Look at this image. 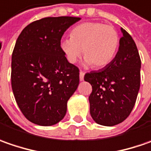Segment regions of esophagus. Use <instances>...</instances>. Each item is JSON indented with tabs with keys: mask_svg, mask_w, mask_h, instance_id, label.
Listing matches in <instances>:
<instances>
[{
	"mask_svg": "<svg viewBox=\"0 0 151 151\" xmlns=\"http://www.w3.org/2000/svg\"><path fill=\"white\" fill-rule=\"evenodd\" d=\"M79 78H80L81 81L83 80V78H84V73L83 72V71H80L79 72Z\"/></svg>",
	"mask_w": 151,
	"mask_h": 151,
	"instance_id": "obj_1",
	"label": "esophagus"
}]
</instances>
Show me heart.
<instances>
[{"label":"heart","mask_w":151,"mask_h":151,"mask_svg":"<svg viewBox=\"0 0 151 151\" xmlns=\"http://www.w3.org/2000/svg\"><path fill=\"white\" fill-rule=\"evenodd\" d=\"M119 45V34L113 27L88 22L76 26L71 38L62 40L60 47L70 63H76L83 52L86 65L101 68L114 58Z\"/></svg>","instance_id":"obj_1"}]
</instances>
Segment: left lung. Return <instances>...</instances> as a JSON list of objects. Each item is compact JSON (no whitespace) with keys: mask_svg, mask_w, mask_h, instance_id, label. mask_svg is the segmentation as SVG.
<instances>
[{"mask_svg":"<svg viewBox=\"0 0 151 151\" xmlns=\"http://www.w3.org/2000/svg\"><path fill=\"white\" fill-rule=\"evenodd\" d=\"M119 51L112 62L84 75L92 85L88 97L90 114L99 124L114 126L129 115L140 86L141 61L131 36L121 28Z\"/></svg>","mask_w":151,"mask_h":151,"instance_id":"8db88e82","label":"left lung"}]
</instances>
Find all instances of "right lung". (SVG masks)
I'll use <instances>...</instances> for the list:
<instances>
[{"label":"right lung","instance_id":"add662e5","mask_svg":"<svg viewBox=\"0 0 151 151\" xmlns=\"http://www.w3.org/2000/svg\"><path fill=\"white\" fill-rule=\"evenodd\" d=\"M80 17H45L27 25L12 56V88L19 109L33 124L61 121L79 83V69L60 47L66 30Z\"/></svg>","mask_w":151,"mask_h":151}]
</instances>
